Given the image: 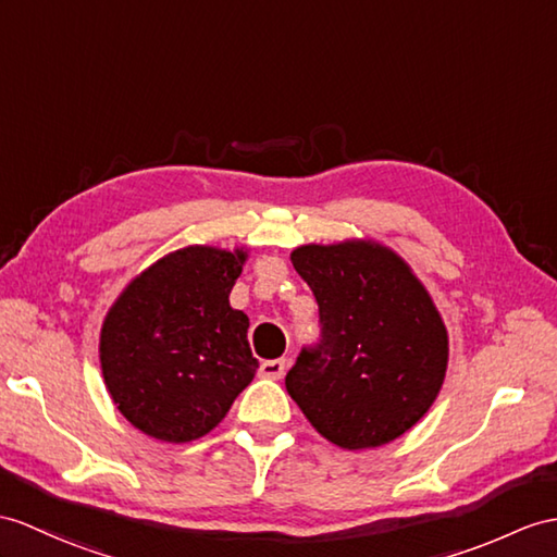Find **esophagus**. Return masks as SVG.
Here are the masks:
<instances>
[{
    "mask_svg": "<svg viewBox=\"0 0 557 557\" xmlns=\"http://www.w3.org/2000/svg\"><path fill=\"white\" fill-rule=\"evenodd\" d=\"M283 373H286V359H269L260 366V375L269 381H278Z\"/></svg>",
    "mask_w": 557,
    "mask_h": 557,
    "instance_id": "esophagus-1",
    "label": "esophagus"
}]
</instances>
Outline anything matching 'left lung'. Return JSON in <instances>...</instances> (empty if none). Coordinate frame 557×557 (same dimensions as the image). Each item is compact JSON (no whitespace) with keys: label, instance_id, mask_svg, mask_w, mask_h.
<instances>
[{"label":"left lung","instance_id":"obj_1","mask_svg":"<svg viewBox=\"0 0 557 557\" xmlns=\"http://www.w3.org/2000/svg\"><path fill=\"white\" fill-rule=\"evenodd\" d=\"M314 293L321 343L286 375L288 395L341 449L383 446L437 399L449 335L413 269L383 243L349 238L290 252Z\"/></svg>","mask_w":557,"mask_h":557}]
</instances>
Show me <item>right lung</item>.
I'll list each match as a JSON object with an SVG mask.
<instances>
[{"mask_svg": "<svg viewBox=\"0 0 557 557\" xmlns=\"http://www.w3.org/2000/svg\"><path fill=\"white\" fill-rule=\"evenodd\" d=\"M246 260V248L174 250L134 276L108 309L103 383L144 435L172 444L206 437L260 369L250 321L228 305Z\"/></svg>", "mask_w": 557, "mask_h": 557, "instance_id": "right-lung-1", "label": "right lung"}]
</instances>
